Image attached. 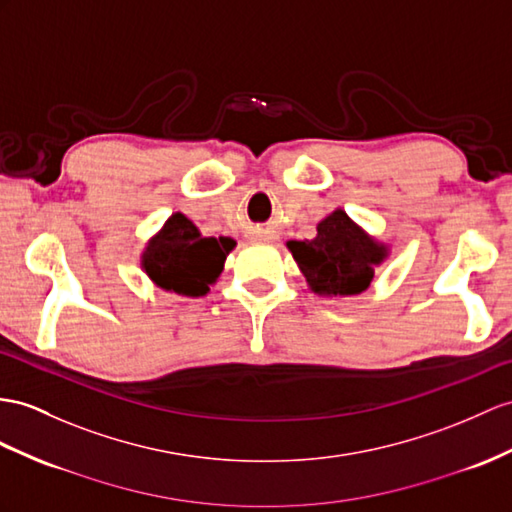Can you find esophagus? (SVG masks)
Returning a JSON list of instances; mask_svg holds the SVG:
<instances>
[{"label": "esophagus", "instance_id": "34e87169", "mask_svg": "<svg viewBox=\"0 0 512 512\" xmlns=\"http://www.w3.org/2000/svg\"><path fill=\"white\" fill-rule=\"evenodd\" d=\"M267 234H269V232H260V234H258V239H269Z\"/></svg>", "mask_w": 512, "mask_h": 512}]
</instances>
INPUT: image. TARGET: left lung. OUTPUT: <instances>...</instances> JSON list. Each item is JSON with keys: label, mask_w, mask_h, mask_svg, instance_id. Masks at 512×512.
<instances>
[{"label": "left lung", "mask_w": 512, "mask_h": 512, "mask_svg": "<svg viewBox=\"0 0 512 512\" xmlns=\"http://www.w3.org/2000/svg\"><path fill=\"white\" fill-rule=\"evenodd\" d=\"M295 263L310 289L326 295H358L373 280L386 249L371 241L343 210H334L317 226L313 241H289Z\"/></svg>", "instance_id": "obj_1"}]
</instances>
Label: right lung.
<instances>
[{
    "label": "right lung",
    "mask_w": 512,
    "mask_h": 512,
    "mask_svg": "<svg viewBox=\"0 0 512 512\" xmlns=\"http://www.w3.org/2000/svg\"><path fill=\"white\" fill-rule=\"evenodd\" d=\"M232 247L230 236H202L191 219L176 213L147 245L143 267L160 289L199 297L217 282Z\"/></svg>",
    "instance_id": "add662e5"
}]
</instances>
